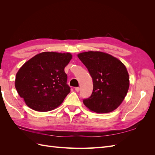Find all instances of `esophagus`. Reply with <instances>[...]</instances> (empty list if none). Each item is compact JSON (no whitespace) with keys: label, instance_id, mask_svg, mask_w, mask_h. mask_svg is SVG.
I'll list each match as a JSON object with an SVG mask.
<instances>
[{"label":"esophagus","instance_id":"1","mask_svg":"<svg viewBox=\"0 0 155 155\" xmlns=\"http://www.w3.org/2000/svg\"><path fill=\"white\" fill-rule=\"evenodd\" d=\"M75 90H76V92H79V90H80V88H79V87H76L75 88Z\"/></svg>","mask_w":155,"mask_h":155}]
</instances>
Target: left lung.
I'll list each match as a JSON object with an SVG mask.
<instances>
[{
    "label": "left lung",
    "mask_w": 155,
    "mask_h": 155,
    "mask_svg": "<svg viewBox=\"0 0 155 155\" xmlns=\"http://www.w3.org/2000/svg\"><path fill=\"white\" fill-rule=\"evenodd\" d=\"M78 57L87 68L93 81V91L83 104L91 111L108 113L124 100L129 88V76L124 64L99 51L79 53Z\"/></svg>",
    "instance_id": "obj_1"
}]
</instances>
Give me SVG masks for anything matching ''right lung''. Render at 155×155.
Wrapping results in <instances>:
<instances>
[{"instance_id": "obj_1", "label": "right lung", "mask_w": 155, "mask_h": 155, "mask_svg": "<svg viewBox=\"0 0 155 155\" xmlns=\"http://www.w3.org/2000/svg\"><path fill=\"white\" fill-rule=\"evenodd\" d=\"M70 53L44 51L26 61L17 72L15 88L26 105L39 112L55 109L70 92L64 68Z\"/></svg>"}]
</instances>
